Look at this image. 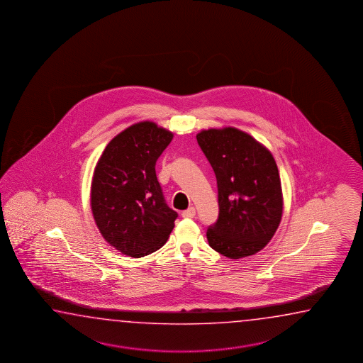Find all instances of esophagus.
<instances>
[{
    "instance_id": "obj_1",
    "label": "esophagus",
    "mask_w": 363,
    "mask_h": 363,
    "mask_svg": "<svg viewBox=\"0 0 363 363\" xmlns=\"http://www.w3.org/2000/svg\"><path fill=\"white\" fill-rule=\"evenodd\" d=\"M182 216L185 218V219H192L196 216V208L194 207H189V208H186L185 211L182 213Z\"/></svg>"
}]
</instances>
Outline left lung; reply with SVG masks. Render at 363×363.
Wrapping results in <instances>:
<instances>
[{"label":"left lung","instance_id":"1","mask_svg":"<svg viewBox=\"0 0 363 363\" xmlns=\"http://www.w3.org/2000/svg\"><path fill=\"white\" fill-rule=\"evenodd\" d=\"M199 148L211 164L219 216L207 229L208 245L229 259L254 255L276 233L282 218V188L269 150L235 128L197 134Z\"/></svg>","mask_w":363,"mask_h":363}]
</instances>
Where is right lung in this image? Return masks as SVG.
I'll list each match as a JSON object with an SVG mask.
<instances>
[{"mask_svg":"<svg viewBox=\"0 0 363 363\" xmlns=\"http://www.w3.org/2000/svg\"><path fill=\"white\" fill-rule=\"evenodd\" d=\"M172 133L139 122L113 138L94 171L91 210L104 240L131 257H143L167 241L178 213L167 206L156 162Z\"/></svg>","mask_w":363,"mask_h":363,"instance_id":"1","label":"right lung"}]
</instances>
